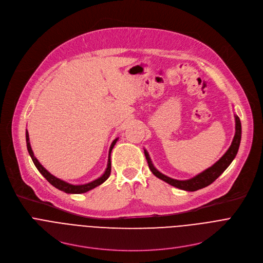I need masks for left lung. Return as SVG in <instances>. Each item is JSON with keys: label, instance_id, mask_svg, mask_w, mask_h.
Masks as SVG:
<instances>
[{"label": "left lung", "instance_id": "left-lung-1", "mask_svg": "<svg viewBox=\"0 0 263 263\" xmlns=\"http://www.w3.org/2000/svg\"><path fill=\"white\" fill-rule=\"evenodd\" d=\"M240 139H241V123H240L239 118L237 116H235V135H234V138L232 140L230 147L228 148V151L224 153L222 155V157L218 161H216L212 166H210L209 168L205 170L204 172L200 173L199 175H197L194 178L189 179V180H176V179H172V178L161 174L153 165L151 158H149L145 149H144V155H145L149 170H151V172L157 178L163 180L164 182L168 183L172 186L177 187V189L187 191V192H196L198 190L204 189V187H206V186L210 185L212 182H214L224 172V170H226L231 164V162L233 161V159L235 158V156L238 152Z\"/></svg>", "mask_w": 263, "mask_h": 263}]
</instances>
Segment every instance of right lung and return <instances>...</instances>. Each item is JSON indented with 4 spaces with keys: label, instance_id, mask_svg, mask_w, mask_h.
<instances>
[{
    "label": "right lung",
    "instance_id": "1",
    "mask_svg": "<svg viewBox=\"0 0 263 263\" xmlns=\"http://www.w3.org/2000/svg\"><path fill=\"white\" fill-rule=\"evenodd\" d=\"M118 139H119V138H116L114 141H112V143H111V145H110L109 155H108L107 168H106V171L104 172V174H103L100 178H98V179H96V180H93V181H91V182H89V183L81 184V185H73V184L67 183V182H65V181H63V180H60L59 178H56L55 176H53L51 173H49V172L40 163V161L36 159V157H35L34 154H33V151H32V148H31V144H30V140H29V133H28V131H26L27 148H28V152H29V154H30V156H31V158H32V161H33V163L35 164L36 168L39 170L40 173L48 180V182H50L54 187H56L57 190H59V191H61V192H64V193H66V194H84V193H87L88 191L93 190L95 187H97V186L101 185L102 183H104V182L109 178L110 172H111L110 154H111L112 148H114L115 144L117 143Z\"/></svg>",
    "mask_w": 263,
    "mask_h": 263
}]
</instances>
